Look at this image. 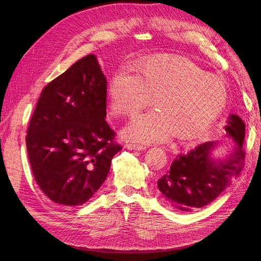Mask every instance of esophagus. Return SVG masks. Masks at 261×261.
Segmentation results:
<instances>
[{
  "label": "esophagus",
  "mask_w": 261,
  "mask_h": 261,
  "mask_svg": "<svg viewBox=\"0 0 261 261\" xmlns=\"http://www.w3.org/2000/svg\"><path fill=\"white\" fill-rule=\"evenodd\" d=\"M127 149L129 150H136V151H141V150H145L146 146L143 145H136V144H126L125 146Z\"/></svg>",
  "instance_id": "34e87169"
}]
</instances>
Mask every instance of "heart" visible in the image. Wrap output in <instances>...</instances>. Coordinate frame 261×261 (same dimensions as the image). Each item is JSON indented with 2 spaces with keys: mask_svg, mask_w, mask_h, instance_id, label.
Instances as JSON below:
<instances>
[{
  "mask_svg": "<svg viewBox=\"0 0 261 261\" xmlns=\"http://www.w3.org/2000/svg\"><path fill=\"white\" fill-rule=\"evenodd\" d=\"M115 116H134L153 99L155 111L135 118L123 132L130 141L161 143L171 135L186 140L207 132L223 113L227 86L218 76L180 55L160 54L141 59L136 73L122 67L108 88Z\"/></svg>",
  "mask_w": 261,
  "mask_h": 261,
  "instance_id": "1",
  "label": "heart"
}]
</instances>
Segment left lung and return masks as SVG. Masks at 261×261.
<instances>
[{"label": "left lung", "mask_w": 261, "mask_h": 261, "mask_svg": "<svg viewBox=\"0 0 261 261\" xmlns=\"http://www.w3.org/2000/svg\"><path fill=\"white\" fill-rule=\"evenodd\" d=\"M224 128L234 140L233 149L225 159L215 160L211 151L217 141H207L187 153L178 154L170 170L158 180V188L173 207L180 211H192L207 206L232 180L240 175L244 167L245 124L232 114Z\"/></svg>", "instance_id": "left-lung-1"}]
</instances>
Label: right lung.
<instances>
[{"mask_svg":"<svg viewBox=\"0 0 261 261\" xmlns=\"http://www.w3.org/2000/svg\"><path fill=\"white\" fill-rule=\"evenodd\" d=\"M106 116L107 80L96 55L77 61L44 87L26 146L37 184L52 201L82 206L103 184L122 149Z\"/></svg>","mask_w":261,"mask_h":261,"instance_id":"right-lung-1","label":"right lung"}]
</instances>
